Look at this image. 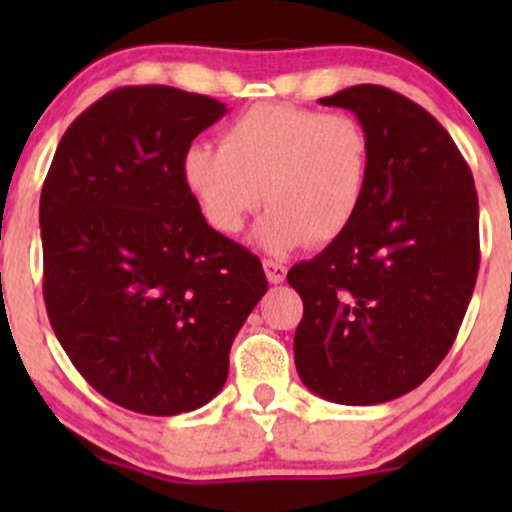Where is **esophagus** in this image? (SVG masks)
Here are the masks:
<instances>
[{
	"label": "esophagus",
	"mask_w": 512,
	"mask_h": 512,
	"mask_svg": "<svg viewBox=\"0 0 512 512\" xmlns=\"http://www.w3.org/2000/svg\"><path fill=\"white\" fill-rule=\"evenodd\" d=\"M262 267H264V274H267L269 284H281V281L286 279V267H284V264H281V262L264 260Z\"/></svg>",
	"instance_id": "1"
}]
</instances>
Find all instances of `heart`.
Segmentation results:
<instances>
[{
  "label": "heart",
  "instance_id": "heart-1",
  "mask_svg": "<svg viewBox=\"0 0 512 512\" xmlns=\"http://www.w3.org/2000/svg\"><path fill=\"white\" fill-rule=\"evenodd\" d=\"M370 137L351 115L260 103L221 129V146L190 144L180 178L214 231L238 233L264 202L252 240L286 255L305 240L327 245L361 214L370 180Z\"/></svg>",
  "mask_w": 512,
  "mask_h": 512
}]
</instances>
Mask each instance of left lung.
<instances>
[{
    "label": "left lung",
    "instance_id": "obj_1",
    "mask_svg": "<svg viewBox=\"0 0 512 512\" xmlns=\"http://www.w3.org/2000/svg\"><path fill=\"white\" fill-rule=\"evenodd\" d=\"M370 137L354 226L286 279L303 298L293 358L327 402L368 407L419 387L455 342L479 272L472 170L445 127L385 86L320 98Z\"/></svg>",
    "mask_w": 512,
    "mask_h": 512
}]
</instances>
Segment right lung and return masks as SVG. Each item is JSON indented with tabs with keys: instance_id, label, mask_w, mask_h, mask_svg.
<instances>
[{
	"instance_id": "add662e5",
	"label": "right lung",
	"mask_w": 512,
	"mask_h": 512,
	"mask_svg": "<svg viewBox=\"0 0 512 512\" xmlns=\"http://www.w3.org/2000/svg\"><path fill=\"white\" fill-rule=\"evenodd\" d=\"M228 113L173 86H125L64 132L40 195L43 296L69 361L149 416L221 392L236 334L267 293L262 264L199 214L182 151Z\"/></svg>"
}]
</instances>
